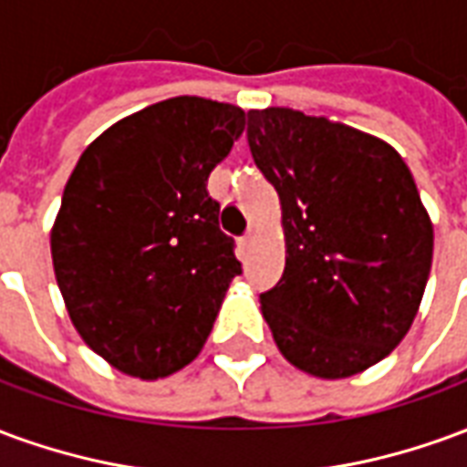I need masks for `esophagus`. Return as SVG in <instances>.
Returning <instances> with one entry per match:
<instances>
[{
	"label": "esophagus",
	"instance_id": "1",
	"mask_svg": "<svg viewBox=\"0 0 467 467\" xmlns=\"http://www.w3.org/2000/svg\"><path fill=\"white\" fill-rule=\"evenodd\" d=\"M254 237H257V230H254V227H250V230H247V233L243 234V240H240V244H243V247H250V244L254 243Z\"/></svg>",
	"mask_w": 467,
	"mask_h": 467
}]
</instances>
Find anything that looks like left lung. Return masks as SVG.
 <instances>
[{
    "mask_svg": "<svg viewBox=\"0 0 467 467\" xmlns=\"http://www.w3.org/2000/svg\"><path fill=\"white\" fill-rule=\"evenodd\" d=\"M254 164L280 194L285 270L260 295L285 360L337 380L410 330L432 265V223L390 144L327 117L247 112Z\"/></svg>",
    "mask_w": 467,
    "mask_h": 467,
    "instance_id": "1",
    "label": "left lung"
}]
</instances>
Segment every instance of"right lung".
<instances>
[{"mask_svg": "<svg viewBox=\"0 0 467 467\" xmlns=\"http://www.w3.org/2000/svg\"><path fill=\"white\" fill-rule=\"evenodd\" d=\"M244 130L240 107L172 97L87 147L52 227L77 333L112 368L157 380L202 350L243 267L207 177Z\"/></svg>", "mask_w": 467, "mask_h": 467, "instance_id": "add662e5", "label": "right lung"}]
</instances>
